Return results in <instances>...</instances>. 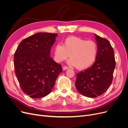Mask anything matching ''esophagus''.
I'll list each match as a JSON object with an SVG mask.
<instances>
[{
  "label": "esophagus",
  "mask_w": 128,
  "mask_h": 128,
  "mask_svg": "<svg viewBox=\"0 0 128 128\" xmlns=\"http://www.w3.org/2000/svg\"><path fill=\"white\" fill-rule=\"evenodd\" d=\"M69 69V67H67V66H64V67H63V70H67V69Z\"/></svg>",
  "instance_id": "obj_1"
}]
</instances>
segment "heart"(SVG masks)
I'll return each mask as SVG.
<instances>
[{"label":"heart","mask_w":128,"mask_h":128,"mask_svg":"<svg viewBox=\"0 0 128 128\" xmlns=\"http://www.w3.org/2000/svg\"><path fill=\"white\" fill-rule=\"evenodd\" d=\"M98 52L96 42L76 36L67 37L64 42V45L56 44L54 48V57L58 62L67 60L70 55L68 64L80 70L92 66L96 60Z\"/></svg>","instance_id":"obj_1"}]
</instances>
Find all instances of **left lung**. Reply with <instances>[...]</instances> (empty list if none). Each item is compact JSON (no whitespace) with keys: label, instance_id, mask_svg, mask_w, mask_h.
<instances>
[{"label":"left lung","instance_id":"8db88e82","mask_svg":"<svg viewBox=\"0 0 128 128\" xmlns=\"http://www.w3.org/2000/svg\"><path fill=\"white\" fill-rule=\"evenodd\" d=\"M98 56L91 67L77 74L75 86L83 96L96 98L102 94L112 84L115 67L113 48L107 40L94 34Z\"/></svg>","mask_w":128,"mask_h":128}]
</instances>
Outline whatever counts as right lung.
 Masks as SVG:
<instances>
[{
  "label": "right lung",
  "instance_id": "add662e5",
  "mask_svg": "<svg viewBox=\"0 0 128 128\" xmlns=\"http://www.w3.org/2000/svg\"><path fill=\"white\" fill-rule=\"evenodd\" d=\"M58 34L38 32L21 41L14 53L15 74L22 90L32 98L51 92L62 71L50 56Z\"/></svg>",
  "mask_w": 128,
  "mask_h": 128
}]
</instances>
